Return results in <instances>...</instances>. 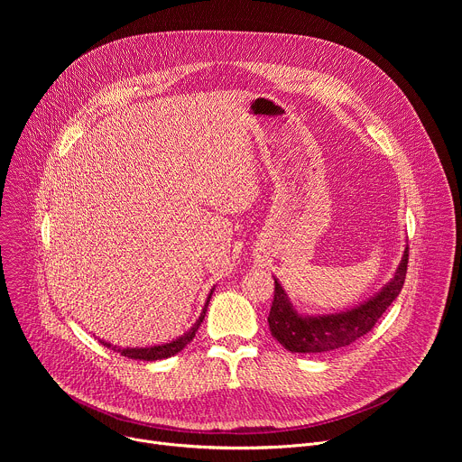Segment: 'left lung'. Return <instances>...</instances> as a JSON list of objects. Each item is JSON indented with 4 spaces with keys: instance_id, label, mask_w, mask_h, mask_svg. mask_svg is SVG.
Returning a JSON list of instances; mask_svg holds the SVG:
<instances>
[{
    "instance_id": "8db88e82",
    "label": "left lung",
    "mask_w": 462,
    "mask_h": 462,
    "mask_svg": "<svg viewBox=\"0 0 462 462\" xmlns=\"http://www.w3.org/2000/svg\"><path fill=\"white\" fill-rule=\"evenodd\" d=\"M406 246L401 265L394 278L373 298L360 303L355 309L337 314L323 316H301L289 301L287 292L274 278V301L269 314V327L273 337L292 353H327L346 347L364 335H367L385 309L394 301L402 291L408 271Z\"/></svg>"
}]
</instances>
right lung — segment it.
<instances>
[{"label": "right lung", "mask_w": 462, "mask_h": 462, "mask_svg": "<svg viewBox=\"0 0 462 462\" xmlns=\"http://www.w3.org/2000/svg\"><path fill=\"white\" fill-rule=\"evenodd\" d=\"M212 292H214V289L210 291V294H208V298H207V303H205V309H203L199 319H197V321L189 327L188 333H184L182 337L175 338V340L170 342V344H161V346H152V347H124V349H122V347H116V346L113 347L111 344H106V342H102V344H104L106 347H111V349L116 351V353H120L122 356L134 358V360H148V362H153V360L170 358V356L180 353V351L186 347V344H189V342L193 340V337H195V333H197V328H199L201 321L205 319V314H207V309H208Z\"/></svg>", "instance_id": "1"}]
</instances>
